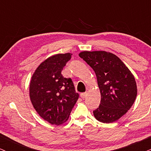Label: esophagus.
I'll use <instances>...</instances> for the list:
<instances>
[{
	"instance_id": "obj_1",
	"label": "esophagus",
	"mask_w": 151,
	"mask_h": 151,
	"mask_svg": "<svg viewBox=\"0 0 151 151\" xmlns=\"http://www.w3.org/2000/svg\"><path fill=\"white\" fill-rule=\"evenodd\" d=\"M87 95H88V93H81L80 96H81V98L84 99V98H86Z\"/></svg>"
}]
</instances>
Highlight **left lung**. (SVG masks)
<instances>
[{
  "instance_id": "left-lung-1",
  "label": "left lung",
  "mask_w": 151,
  "mask_h": 151,
  "mask_svg": "<svg viewBox=\"0 0 151 151\" xmlns=\"http://www.w3.org/2000/svg\"><path fill=\"white\" fill-rule=\"evenodd\" d=\"M96 74L101 94L94 116L102 123H112L129 110L137 95L132 72L119 58L104 51H85L79 54Z\"/></svg>"
}]
</instances>
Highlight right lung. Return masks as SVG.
<instances>
[{"instance_id":"obj_1","label":"right lung","mask_w":151,"mask_h":151,"mask_svg":"<svg viewBox=\"0 0 151 151\" xmlns=\"http://www.w3.org/2000/svg\"><path fill=\"white\" fill-rule=\"evenodd\" d=\"M71 55L66 53L49 57L37 67L30 81L29 97L34 108L53 125L68 120L79 97L72 80L61 74Z\"/></svg>"}]
</instances>
